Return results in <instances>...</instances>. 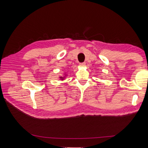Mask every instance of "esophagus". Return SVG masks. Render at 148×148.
<instances>
[{
	"mask_svg": "<svg viewBox=\"0 0 148 148\" xmlns=\"http://www.w3.org/2000/svg\"><path fill=\"white\" fill-rule=\"evenodd\" d=\"M85 63H84V62H82V63H79V65L80 66H81V67H83V66H84V65H85Z\"/></svg>",
	"mask_w": 148,
	"mask_h": 148,
	"instance_id": "esophagus-1",
	"label": "esophagus"
}]
</instances>
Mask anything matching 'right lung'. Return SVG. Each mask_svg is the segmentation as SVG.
Wrapping results in <instances>:
<instances>
[{"mask_svg": "<svg viewBox=\"0 0 148 148\" xmlns=\"http://www.w3.org/2000/svg\"><path fill=\"white\" fill-rule=\"evenodd\" d=\"M60 78H63V77H60Z\"/></svg>", "mask_w": 148, "mask_h": 148, "instance_id": "1", "label": "right lung"}]
</instances>
